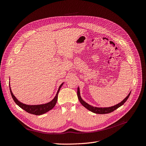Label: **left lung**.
Wrapping results in <instances>:
<instances>
[{"instance_id":"8db88e82","label":"left lung","mask_w":146,"mask_h":146,"mask_svg":"<svg viewBox=\"0 0 146 146\" xmlns=\"http://www.w3.org/2000/svg\"><path fill=\"white\" fill-rule=\"evenodd\" d=\"M130 94V92L129 93V94L128 95L126 98L123 99L121 102H120L119 104L113 106L111 107H108V108H98V107H92L91 105H90L89 104H88L87 103H86L85 101H83L82 100V99L81 98L80 95V90H79V88H78L77 89V96H78V98L79 101H80V102L82 104V105L83 106H84L86 108H87L88 110H89L90 111L93 112L94 113L96 114H107V113H111L114 110H116L117 108H118L119 107H120L121 106H122L123 104H124L125 102L127 101V100L128 99V98H129Z\"/></svg>"}]
</instances>
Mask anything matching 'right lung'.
Masks as SVG:
<instances>
[{"label":"right lung","instance_id":"obj_1","mask_svg":"<svg viewBox=\"0 0 146 146\" xmlns=\"http://www.w3.org/2000/svg\"><path fill=\"white\" fill-rule=\"evenodd\" d=\"M63 83L61 84V85L60 86V87L58 88V91H57V93H56L55 97L52 101H50V102H48L47 104H42V105H25V104H24L23 103L20 102L15 98V96L13 95V92L10 89V90L11 95L12 96L13 99L14 100L15 103L17 105H18L19 107H21L22 109L24 110L25 111H27L29 113L35 114V115H41V114L47 113V111L52 110L55 107V105L57 102V99H58V92L60 91V88H61V86L63 85Z\"/></svg>","mask_w":146,"mask_h":146}]
</instances>
